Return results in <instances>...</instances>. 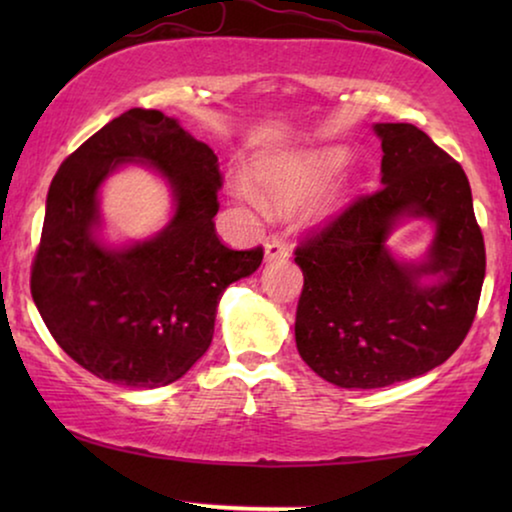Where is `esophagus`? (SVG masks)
<instances>
[{"instance_id":"obj_1","label":"esophagus","mask_w":512,"mask_h":512,"mask_svg":"<svg viewBox=\"0 0 512 512\" xmlns=\"http://www.w3.org/2000/svg\"><path fill=\"white\" fill-rule=\"evenodd\" d=\"M289 256V244L282 237H270L265 242V261H279V258Z\"/></svg>"}]
</instances>
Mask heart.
<instances>
[{
  "label": "heart",
  "instance_id": "1",
  "mask_svg": "<svg viewBox=\"0 0 512 512\" xmlns=\"http://www.w3.org/2000/svg\"><path fill=\"white\" fill-rule=\"evenodd\" d=\"M345 160L342 149H307V151H286L261 156L251 163V188L249 184H235L237 198L249 202L251 207L263 209L268 205L277 212H293L303 207L317 195L331 174L338 170ZM352 177H340L326 186V191L314 202V221H328L347 205L352 193Z\"/></svg>",
  "mask_w": 512,
  "mask_h": 512
}]
</instances>
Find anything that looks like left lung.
Segmentation results:
<instances>
[{
    "label": "left lung",
    "mask_w": 512,
    "mask_h": 512,
    "mask_svg": "<svg viewBox=\"0 0 512 512\" xmlns=\"http://www.w3.org/2000/svg\"><path fill=\"white\" fill-rule=\"evenodd\" d=\"M373 130L382 188L296 249L305 277L298 354L342 389L389 387L445 363L473 324L485 282V242L461 165L410 123ZM408 218L434 223L419 262L386 244Z\"/></svg>",
    "instance_id": "obj_1"
}]
</instances>
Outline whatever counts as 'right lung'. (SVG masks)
Here are the masks:
<instances>
[{
    "label": "right lung",
    "instance_id": "1",
    "mask_svg": "<svg viewBox=\"0 0 512 512\" xmlns=\"http://www.w3.org/2000/svg\"><path fill=\"white\" fill-rule=\"evenodd\" d=\"M130 162L166 179L173 216L146 241L107 245L99 188ZM219 188L214 151L156 109L125 111L60 165L30 289L46 328L79 366L123 387L156 389L207 352L221 293L263 261L261 247L219 242Z\"/></svg>",
    "mask_w": 512,
    "mask_h": 512
}]
</instances>
